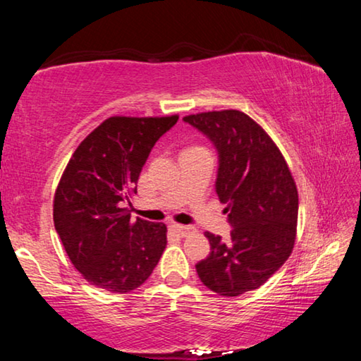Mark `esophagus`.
Returning <instances> with one entry per match:
<instances>
[{"label":"esophagus","mask_w":361,"mask_h":361,"mask_svg":"<svg viewBox=\"0 0 361 361\" xmlns=\"http://www.w3.org/2000/svg\"><path fill=\"white\" fill-rule=\"evenodd\" d=\"M175 231L178 232L181 237H188L189 234H194L195 228H192V226H186V224H175Z\"/></svg>","instance_id":"34e87169"}]
</instances>
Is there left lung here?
Masks as SVG:
<instances>
[{
	"label": "left lung",
	"instance_id": "8db88e82",
	"mask_svg": "<svg viewBox=\"0 0 361 361\" xmlns=\"http://www.w3.org/2000/svg\"><path fill=\"white\" fill-rule=\"evenodd\" d=\"M183 121L215 146V191L232 228L229 240L205 232L210 253L195 264L200 282L221 296L259 288L295 245L298 191L290 169L271 137L245 113L224 109Z\"/></svg>",
	"mask_w": 361,
	"mask_h": 361
}]
</instances>
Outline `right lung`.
Instances as JSON below:
<instances>
[{"label": "right lung", "instance_id": "1", "mask_svg": "<svg viewBox=\"0 0 361 361\" xmlns=\"http://www.w3.org/2000/svg\"><path fill=\"white\" fill-rule=\"evenodd\" d=\"M176 121L109 118L82 140L65 169L54 197V226L73 266L99 288L135 290L161 259L166 224L132 219L122 204L137 192L152 146Z\"/></svg>", "mask_w": 361, "mask_h": 361}]
</instances>
